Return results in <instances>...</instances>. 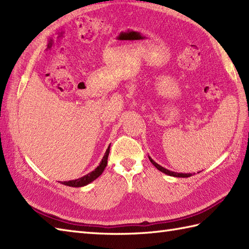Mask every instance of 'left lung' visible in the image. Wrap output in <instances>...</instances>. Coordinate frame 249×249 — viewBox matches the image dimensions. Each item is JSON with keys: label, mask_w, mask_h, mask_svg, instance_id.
<instances>
[{"label": "left lung", "mask_w": 249, "mask_h": 249, "mask_svg": "<svg viewBox=\"0 0 249 249\" xmlns=\"http://www.w3.org/2000/svg\"><path fill=\"white\" fill-rule=\"evenodd\" d=\"M149 160H150V161L153 163V165H154V166H155V167L158 169V170L161 171L162 173L167 174V176H170V177H176V178H188V177H192V176H193L192 173H177V172L170 171V170H168V169H166V168L161 167L160 165H158V163H157V162H155L154 160H153L150 156H149Z\"/></svg>", "instance_id": "obj_1"}]
</instances>
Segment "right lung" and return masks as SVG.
<instances>
[{
    "label": "right lung",
    "mask_w": 249,
    "mask_h": 249,
    "mask_svg": "<svg viewBox=\"0 0 249 249\" xmlns=\"http://www.w3.org/2000/svg\"><path fill=\"white\" fill-rule=\"evenodd\" d=\"M109 152H110V145L108 146L107 151H106L102 161L99 162V165L96 168H95L92 172L86 174V176L82 177V178H79L77 179H72V181L62 182V184L66 185V186H71V187H83V186H86V185L92 183L94 179H96L100 176V174L104 172L106 166H107Z\"/></svg>",
    "instance_id": "1"
}]
</instances>
